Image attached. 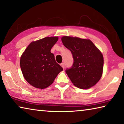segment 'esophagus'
Segmentation results:
<instances>
[{
    "instance_id": "1",
    "label": "esophagus",
    "mask_w": 124,
    "mask_h": 124,
    "mask_svg": "<svg viewBox=\"0 0 124 124\" xmlns=\"http://www.w3.org/2000/svg\"><path fill=\"white\" fill-rule=\"evenodd\" d=\"M61 66H62V67L63 68V70L64 69V63H62L61 64Z\"/></svg>"
}]
</instances>
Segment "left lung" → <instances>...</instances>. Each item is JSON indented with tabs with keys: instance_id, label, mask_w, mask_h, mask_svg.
Here are the masks:
<instances>
[{
	"instance_id": "left-lung-1",
	"label": "left lung",
	"mask_w": 124,
	"mask_h": 124,
	"mask_svg": "<svg viewBox=\"0 0 124 124\" xmlns=\"http://www.w3.org/2000/svg\"><path fill=\"white\" fill-rule=\"evenodd\" d=\"M63 44L72 52L73 63L66 73L75 86L87 89L95 85L102 77L103 57L89 39L64 36Z\"/></svg>"
}]
</instances>
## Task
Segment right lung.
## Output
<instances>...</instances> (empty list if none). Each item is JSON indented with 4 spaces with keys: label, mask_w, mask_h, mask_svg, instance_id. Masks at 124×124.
<instances>
[{
    "label": "right lung",
    "mask_w": 124,
    "mask_h": 124,
    "mask_svg": "<svg viewBox=\"0 0 124 124\" xmlns=\"http://www.w3.org/2000/svg\"><path fill=\"white\" fill-rule=\"evenodd\" d=\"M58 39L57 37H46L33 41L21 57L20 67L23 75L33 86L38 89L47 87L63 70L50 51Z\"/></svg>",
    "instance_id": "right-lung-1"
}]
</instances>
